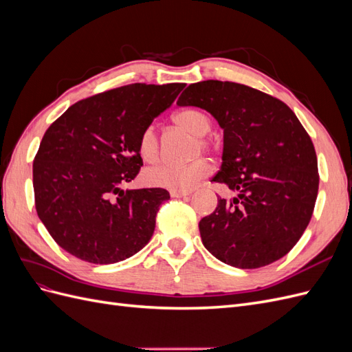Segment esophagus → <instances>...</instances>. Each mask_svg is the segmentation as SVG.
Listing matches in <instances>:
<instances>
[{"instance_id": "34e87169", "label": "esophagus", "mask_w": 352, "mask_h": 352, "mask_svg": "<svg viewBox=\"0 0 352 352\" xmlns=\"http://www.w3.org/2000/svg\"><path fill=\"white\" fill-rule=\"evenodd\" d=\"M192 194V190L190 189H186V190H170V195L175 197V198H180V197H185V195H189Z\"/></svg>"}]
</instances>
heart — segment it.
I'll return each instance as SVG.
<instances>
[{
  "label": "heart",
  "mask_w": 352,
  "mask_h": 352,
  "mask_svg": "<svg viewBox=\"0 0 352 352\" xmlns=\"http://www.w3.org/2000/svg\"><path fill=\"white\" fill-rule=\"evenodd\" d=\"M173 123L180 129L195 136L194 154L199 151H210L211 141L206 136L211 129V119L201 110L185 109L173 116ZM158 136L153 126H146L138 138V153L144 162L153 163L158 157ZM210 164L206 160L198 158L192 163L175 166V164H160L148 168L144 177L145 182L157 188H164L170 190H186L197 185L199 180L210 175Z\"/></svg>",
  "instance_id": "obj_1"
}]
</instances>
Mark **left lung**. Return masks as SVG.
<instances>
[{"mask_svg":"<svg viewBox=\"0 0 352 352\" xmlns=\"http://www.w3.org/2000/svg\"><path fill=\"white\" fill-rule=\"evenodd\" d=\"M225 131L223 163L212 182L238 197L219 198L199 221L204 247L232 267L258 269L289 252L311 220L318 192L310 135L287 105L235 82L204 80L182 92Z\"/></svg>","mask_w":352,"mask_h":352,"instance_id":"1","label":"left lung"}]
</instances>
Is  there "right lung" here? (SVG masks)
<instances>
[{"label": "right lung", "mask_w": 352, "mask_h": 352, "mask_svg": "<svg viewBox=\"0 0 352 352\" xmlns=\"http://www.w3.org/2000/svg\"><path fill=\"white\" fill-rule=\"evenodd\" d=\"M185 83H131L73 104L42 138L34 160L38 217L63 250L113 264L151 239L166 189L123 190L140 173L138 138Z\"/></svg>", "instance_id": "add662e5"}]
</instances>
